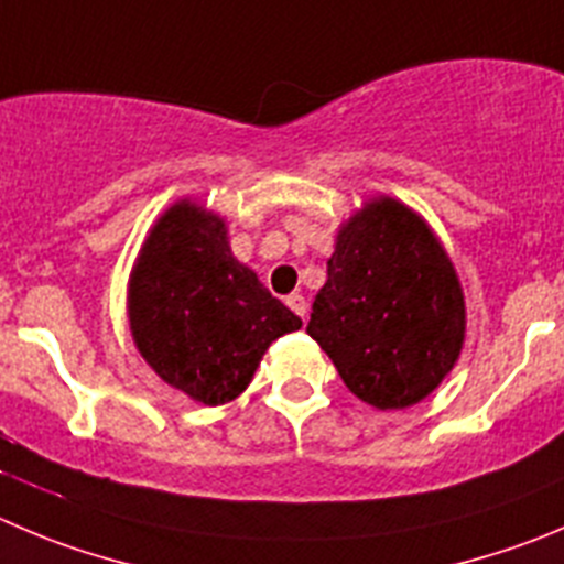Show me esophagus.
<instances>
[{
	"mask_svg": "<svg viewBox=\"0 0 564 564\" xmlns=\"http://www.w3.org/2000/svg\"><path fill=\"white\" fill-rule=\"evenodd\" d=\"M285 304L293 310V313L302 315V318H304V315H307V299H304L302 293H291V296L285 299Z\"/></svg>",
	"mask_w": 564,
	"mask_h": 564,
	"instance_id": "34e87169",
	"label": "esophagus"
}]
</instances>
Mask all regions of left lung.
<instances>
[{
	"label": "left lung",
	"instance_id": "obj_1",
	"mask_svg": "<svg viewBox=\"0 0 564 564\" xmlns=\"http://www.w3.org/2000/svg\"><path fill=\"white\" fill-rule=\"evenodd\" d=\"M307 335L377 410H404L443 382L463 348V288L410 207L377 198L340 229Z\"/></svg>",
	"mask_w": 564,
	"mask_h": 564
}]
</instances>
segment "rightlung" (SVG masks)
I'll list each match as a JSON object with an SVG mask.
<instances>
[{
	"label": "right lung",
	"instance_id": "obj_1",
	"mask_svg": "<svg viewBox=\"0 0 564 564\" xmlns=\"http://www.w3.org/2000/svg\"><path fill=\"white\" fill-rule=\"evenodd\" d=\"M130 326L163 382L218 406L249 388L265 348L302 318L235 260L221 218L182 202L132 268Z\"/></svg>",
	"mask_w": 564,
	"mask_h": 564
}]
</instances>
